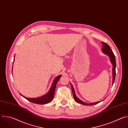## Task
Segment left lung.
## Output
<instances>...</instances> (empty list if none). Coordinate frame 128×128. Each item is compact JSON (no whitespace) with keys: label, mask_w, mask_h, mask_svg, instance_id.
Instances as JSON below:
<instances>
[{"label":"left lung","mask_w":128,"mask_h":128,"mask_svg":"<svg viewBox=\"0 0 128 128\" xmlns=\"http://www.w3.org/2000/svg\"><path fill=\"white\" fill-rule=\"evenodd\" d=\"M102 44H103V46H102V52L105 54H106L107 55H108L109 57V59H110V62L112 63V64L113 67H112V86L114 84V80H115V78H116V58H115V56L114 54L112 52V49L110 48V46H109L107 44L102 42ZM71 84V88H72V93H73V95H74V99L78 103L82 104L84 105H93L94 104H97L99 103H100L101 101H99L97 102H94V103H86L84 102L83 101H82L81 100H80L79 98H78L75 93L74 92V86H73L72 84L70 83Z\"/></svg>","instance_id":"8db88e82"}]
</instances>
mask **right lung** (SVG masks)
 Masks as SVG:
<instances>
[{
    "label": "right lung",
    "instance_id": "1",
    "mask_svg": "<svg viewBox=\"0 0 128 128\" xmlns=\"http://www.w3.org/2000/svg\"><path fill=\"white\" fill-rule=\"evenodd\" d=\"M13 63H14V62H13ZM61 77V76L60 75L54 78V81L52 82L51 87L50 88V89L48 92L46 94H45L41 97H40L38 98H29L25 97V96H23L21 94H20L21 95V96H22L24 98H25L26 99H27L29 101H30L31 102H33L34 103L38 104H45L48 103H49L54 98V91H55L57 83L58 82V80H60Z\"/></svg>",
    "mask_w": 128,
    "mask_h": 128
}]
</instances>
